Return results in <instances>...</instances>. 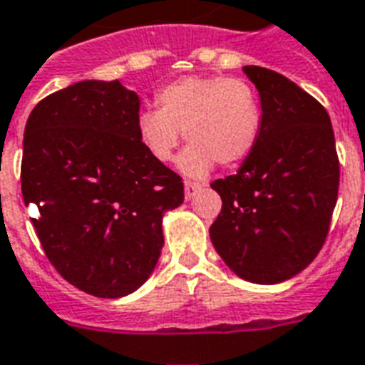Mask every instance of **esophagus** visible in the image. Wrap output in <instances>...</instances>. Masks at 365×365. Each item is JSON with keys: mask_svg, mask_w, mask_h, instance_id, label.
I'll list each match as a JSON object with an SVG mask.
<instances>
[{"mask_svg": "<svg viewBox=\"0 0 365 365\" xmlns=\"http://www.w3.org/2000/svg\"><path fill=\"white\" fill-rule=\"evenodd\" d=\"M199 190H201V183L185 182V199H187V201H190V199H193Z\"/></svg>", "mask_w": 365, "mask_h": 365, "instance_id": "1", "label": "esophagus"}]
</instances>
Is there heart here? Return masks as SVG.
<instances>
[{
	"mask_svg": "<svg viewBox=\"0 0 365 365\" xmlns=\"http://www.w3.org/2000/svg\"><path fill=\"white\" fill-rule=\"evenodd\" d=\"M158 110H143L135 133L156 162L166 164L185 135L191 145L180 156L183 174L207 175L215 162L232 168L255 148L261 133V102L244 79L191 75L156 91Z\"/></svg>",
	"mask_w": 365,
	"mask_h": 365,
	"instance_id": "obj_1",
	"label": "heart"
}]
</instances>
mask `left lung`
Instances as JSON below:
<instances>
[{"label":"left lung","instance_id":"obj_1","mask_svg":"<svg viewBox=\"0 0 365 365\" xmlns=\"http://www.w3.org/2000/svg\"><path fill=\"white\" fill-rule=\"evenodd\" d=\"M244 73L259 91L261 133L236 174L210 183L222 210L209 234L240 279L277 284L325 244L341 168L331 118L312 94L265 67Z\"/></svg>","mask_w":365,"mask_h":365}]
</instances>
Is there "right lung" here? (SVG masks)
I'll return each instance as SVG.
<instances>
[{
	"label": "right lung",
	"instance_id": "1",
	"mask_svg": "<svg viewBox=\"0 0 365 365\" xmlns=\"http://www.w3.org/2000/svg\"><path fill=\"white\" fill-rule=\"evenodd\" d=\"M141 100L120 81H81L29 115L21 191L46 257L98 298L135 292L164 245L162 217L183 203L182 178L135 133Z\"/></svg>",
	"mask_w": 365,
	"mask_h": 365
}]
</instances>
